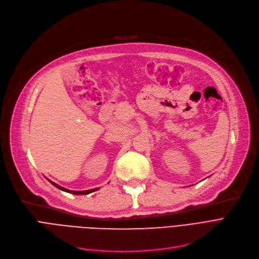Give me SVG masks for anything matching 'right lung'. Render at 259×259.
<instances>
[{
  "instance_id": "right-lung-1",
  "label": "right lung",
  "mask_w": 259,
  "mask_h": 259,
  "mask_svg": "<svg viewBox=\"0 0 259 259\" xmlns=\"http://www.w3.org/2000/svg\"><path fill=\"white\" fill-rule=\"evenodd\" d=\"M48 181L51 182L52 184H54V186H55L56 188H58L59 190L67 192V193L75 194V195H88V194H90V193H93V192H95V191L99 190V188H96V189H92V190H88V191H70V190H67V189H65V188H63V187H60L59 184H57V183H55V182H53V181H51V180H48Z\"/></svg>"
}]
</instances>
